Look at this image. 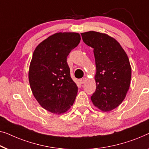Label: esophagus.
Returning a JSON list of instances; mask_svg holds the SVG:
<instances>
[{
  "label": "esophagus",
  "instance_id": "obj_1",
  "mask_svg": "<svg viewBox=\"0 0 149 149\" xmlns=\"http://www.w3.org/2000/svg\"><path fill=\"white\" fill-rule=\"evenodd\" d=\"M85 81H86V78H83V79H80V81H79V82H80V83L81 84H84L85 83Z\"/></svg>",
  "mask_w": 149,
  "mask_h": 149
}]
</instances>
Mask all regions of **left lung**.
<instances>
[{"mask_svg":"<svg viewBox=\"0 0 149 149\" xmlns=\"http://www.w3.org/2000/svg\"><path fill=\"white\" fill-rule=\"evenodd\" d=\"M81 34L83 42L93 48L95 60L97 87L91 99L100 110L111 111L119 106L130 87L128 57L118 41L107 34L94 31Z\"/></svg>","mask_w":149,"mask_h":149,"instance_id":"8db88e82","label":"left lung"}]
</instances>
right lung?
<instances>
[{
	"instance_id": "add662e5",
	"label": "right lung",
	"mask_w": 149,
	"mask_h": 149,
	"mask_svg": "<svg viewBox=\"0 0 149 149\" xmlns=\"http://www.w3.org/2000/svg\"><path fill=\"white\" fill-rule=\"evenodd\" d=\"M80 41L78 33L60 32L49 36L33 52L30 87L41 106L52 113H65L74 103L78 87L71 79L66 59Z\"/></svg>"
}]
</instances>
